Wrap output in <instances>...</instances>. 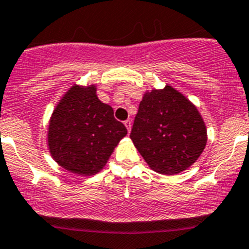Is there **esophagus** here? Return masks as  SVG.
Masks as SVG:
<instances>
[{
    "label": "esophagus",
    "instance_id": "obj_1",
    "mask_svg": "<svg viewBox=\"0 0 249 249\" xmlns=\"http://www.w3.org/2000/svg\"><path fill=\"white\" fill-rule=\"evenodd\" d=\"M124 125H125V126H126V129H127V132H130V131H131V120H129V119H127V120H125V122H124Z\"/></svg>",
    "mask_w": 249,
    "mask_h": 249
}]
</instances>
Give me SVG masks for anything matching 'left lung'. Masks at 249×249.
I'll use <instances>...</instances> for the list:
<instances>
[{"label": "left lung", "mask_w": 249, "mask_h": 249, "mask_svg": "<svg viewBox=\"0 0 249 249\" xmlns=\"http://www.w3.org/2000/svg\"><path fill=\"white\" fill-rule=\"evenodd\" d=\"M130 138L149 167L166 175L192 166L208 141L197 107L171 86L144 94Z\"/></svg>", "instance_id": "left-lung-1"}]
</instances>
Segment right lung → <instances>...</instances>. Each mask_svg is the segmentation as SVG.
Masks as SVG:
<instances>
[{
    "mask_svg": "<svg viewBox=\"0 0 249 249\" xmlns=\"http://www.w3.org/2000/svg\"><path fill=\"white\" fill-rule=\"evenodd\" d=\"M113 108L101 103L95 86H72L54 108L49 125V149L67 171L93 175L107 163L113 149L126 136Z\"/></svg>",
    "mask_w": 249,
    "mask_h": 249,
    "instance_id": "obj_1",
    "label": "right lung"
}]
</instances>
